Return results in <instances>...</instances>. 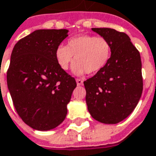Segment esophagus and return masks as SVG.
Segmentation results:
<instances>
[{
  "mask_svg": "<svg viewBox=\"0 0 156 156\" xmlns=\"http://www.w3.org/2000/svg\"><path fill=\"white\" fill-rule=\"evenodd\" d=\"M76 83H77V85H78V86H80V85H83V81L82 79H80V78H77V79H76Z\"/></svg>",
  "mask_w": 156,
  "mask_h": 156,
  "instance_id": "obj_1",
  "label": "esophagus"
}]
</instances>
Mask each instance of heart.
<instances>
[{"label":"heart","mask_w":156,"mask_h":156,"mask_svg":"<svg viewBox=\"0 0 156 156\" xmlns=\"http://www.w3.org/2000/svg\"><path fill=\"white\" fill-rule=\"evenodd\" d=\"M112 52V44L104 37L82 34L70 38L66 46H58L55 58L61 69L68 70L75 58L73 67L74 74H95L107 66Z\"/></svg>","instance_id":"1"}]
</instances>
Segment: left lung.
<instances>
[{
	"label": "left lung",
	"mask_w": 156,
	"mask_h": 156,
	"mask_svg": "<svg viewBox=\"0 0 156 156\" xmlns=\"http://www.w3.org/2000/svg\"><path fill=\"white\" fill-rule=\"evenodd\" d=\"M112 44L107 66L83 82L87 110L105 124H116L136 107L143 90L140 55L127 34L110 28H93Z\"/></svg>",
	"instance_id": "left-lung-1"
}]
</instances>
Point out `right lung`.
Returning <instances> with one entry per match:
<instances>
[{
  "label": "right lung",
  "instance_id": "add662e5",
  "mask_svg": "<svg viewBox=\"0 0 156 156\" xmlns=\"http://www.w3.org/2000/svg\"><path fill=\"white\" fill-rule=\"evenodd\" d=\"M68 33L38 30L20 40L11 53L8 89L18 115L34 130L54 129L66 117L77 83L59 68L55 51Z\"/></svg>",
  "mask_w": 156,
  "mask_h": 156
}]
</instances>
